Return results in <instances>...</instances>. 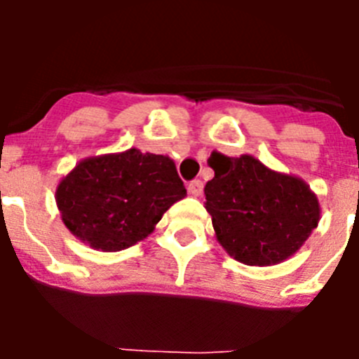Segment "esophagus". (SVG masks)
<instances>
[{"instance_id":"obj_1","label":"esophagus","mask_w":359,"mask_h":359,"mask_svg":"<svg viewBox=\"0 0 359 359\" xmlns=\"http://www.w3.org/2000/svg\"><path fill=\"white\" fill-rule=\"evenodd\" d=\"M189 194L194 196V198H201L203 196V182L194 180V182L189 183Z\"/></svg>"}]
</instances>
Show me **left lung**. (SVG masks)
Returning <instances> with one entry per match:
<instances>
[{"label":"left lung","instance_id":"8db88e82","mask_svg":"<svg viewBox=\"0 0 359 359\" xmlns=\"http://www.w3.org/2000/svg\"><path fill=\"white\" fill-rule=\"evenodd\" d=\"M205 208L215 239L246 266H275L302 248L320 223V203L302 177L269 169L252 154L208 160Z\"/></svg>","mask_w":359,"mask_h":359}]
</instances>
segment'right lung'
Returning <instances> with one entry per match:
<instances>
[{
	"mask_svg": "<svg viewBox=\"0 0 359 359\" xmlns=\"http://www.w3.org/2000/svg\"><path fill=\"white\" fill-rule=\"evenodd\" d=\"M185 196L174 160L136 147L84 158L55 189L65 226L98 252L144 241Z\"/></svg>",
	"mask_w": 359,
	"mask_h": 359,
	"instance_id": "right-lung-1",
	"label": "right lung"
}]
</instances>
